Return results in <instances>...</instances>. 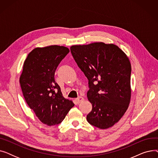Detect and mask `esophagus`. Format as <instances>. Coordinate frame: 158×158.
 Returning <instances> with one entry per match:
<instances>
[{
	"label": "esophagus",
	"instance_id": "34e87169",
	"mask_svg": "<svg viewBox=\"0 0 158 158\" xmlns=\"http://www.w3.org/2000/svg\"><path fill=\"white\" fill-rule=\"evenodd\" d=\"M76 101L78 102V103H80V102H82L84 101V98L83 97H77L76 99Z\"/></svg>",
	"mask_w": 158,
	"mask_h": 158
}]
</instances>
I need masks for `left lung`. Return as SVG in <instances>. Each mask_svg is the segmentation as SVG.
<instances>
[{
    "mask_svg": "<svg viewBox=\"0 0 158 158\" xmlns=\"http://www.w3.org/2000/svg\"><path fill=\"white\" fill-rule=\"evenodd\" d=\"M70 52L88 79L92 110L87 121L101 129L113 126L127 111L131 97V64L117 45L95 42L75 45Z\"/></svg>",
    "mask_w": 158,
    "mask_h": 158,
    "instance_id": "1",
    "label": "left lung"
}]
</instances>
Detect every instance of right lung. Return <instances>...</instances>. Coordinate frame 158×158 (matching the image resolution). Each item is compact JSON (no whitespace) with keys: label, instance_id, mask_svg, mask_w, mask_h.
Returning a JSON list of instances; mask_svg holds the SVG:
<instances>
[{"label":"right lung","instance_id":"add662e5","mask_svg":"<svg viewBox=\"0 0 158 158\" xmlns=\"http://www.w3.org/2000/svg\"><path fill=\"white\" fill-rule=\"evenodd\" d=\"M69 52L64 46L37 47L23 63L20 83L24 98L38 119L48 126L60 123L74 106L63 96L54 79L58 64Z\"/></svg>","mask_w":158,"mask_h":158}]
</instances>
